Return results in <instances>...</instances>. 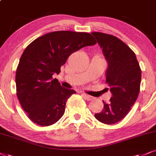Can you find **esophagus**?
<instances>
[{
	"label": "esophagus",
	"instance_id": "obj_1",
	"mask_svg": "<svg viewBox=\"0 0 156 156\" xmlns=\"http://www.w3.org/2000/svg\"><path fill=\"white\" fill-rule=\"evenodd\" d=\"M82 95H83L84 98H85V99L87 100V101H92V100L94 99V98L93 97V96L88 95H87V94H85V93H82Z\"/></svg>",
	"mask_w": 156,
	"mask_h": 156
}]
</instances>
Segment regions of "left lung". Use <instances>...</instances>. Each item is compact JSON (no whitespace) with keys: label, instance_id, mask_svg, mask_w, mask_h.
<instances>
[{"label":"left lung","instance_id":"obj_1","mask_svg":"<svg viewBox=\"0 0 156 156\" xmlns=\"http://www.w3.org/2000/svg\"><path fill=\"white\" fill-rule=\"evenodd\" d=\"M103 49L107 61L105 82L112 96L101 112L95 114L99 122L116 124L124 118L137 101L141 82V69L134 53L124 42L114 36L92 32Z\"/></svg>","mask_w":156,"mask_h":156}]
</instances>
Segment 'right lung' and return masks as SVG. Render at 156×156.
<instances>
[{
	"mask_svg": "<svg viewBox=\"0 0 156 156\" xmlns=\"http://www.w3.org/2000/svg\"><path fill=\"white\" fill-rule=\"evenodd\" d=\"M96 43L87 32L56 31L37 38L23 52L16 69V95L34 123L50 126L63 116L74 90L63 87L53 74L61 72L69 55Z\"/></svg>",
	"mask_w": 156,
	"mask_h": 156,
	"instance_id": "add662e5",
	"label": "right lung"
}]
</instances>
